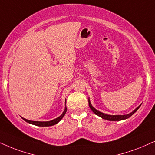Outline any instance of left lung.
I'll list each match as a JSON object with an SVG mask.
<instances>
[{
	"instance_id": "left-lung-1",
	"label": "left lung",
	"mask_w": 155,
	"mask_h": 155,
	"mask_svg": "<svg viewBox=\"0 0 155 155\" xmlns=\"http://www.w3.org/2000/svg\"><path fill=\"white\" fill-rule=\"evenodd\" d=\"M88 104H89V107H90L91 110L93 112L95 113V114L97 115L99 117H101L103 119L107 120H110V121H120V120H123L127 119L128 117L132 116V115H133L134 113H135L136 111L139 109L140 106L142 105V104H140L139 106L137 107V108L135 109V110H134L133 111H132L131 113H128V114H126V115H108V114H106V113L101 112V111H99L98 110H96V109L94 107L91 105V101H90L89 98H88Z\"/></svg>"
}]
</instances>
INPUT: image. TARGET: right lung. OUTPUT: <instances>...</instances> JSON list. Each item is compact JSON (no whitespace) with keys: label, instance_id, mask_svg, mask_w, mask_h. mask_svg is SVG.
Returning <instances> with one entry per match:
<instances>
[{"label":"right lung","instance_id":"obj_1","mask_svg":"<svg viewBox=\"0 0 155 155\" xmlns=\"http://www.w3.org/2000/svg\"><path fill=\"white\" fill-rule=\"evenodd\" d=\"M66 102L67 101H66L65 100V104H66ZM66 112H67V106H65L64 110L62 114H61L60 116H59L58 117H57V118L51 120H49V121H33V120H30L25 119L24 118V117H22V118L25 121H26L27 123H30V124L35 125H37V126H40V127H49V126H52V125L58 123L59 121L63 118V117L64 116Z\"/></svg>","mask_w":155,"mask_h":155}]
</instances>
